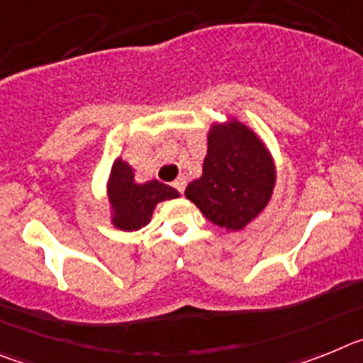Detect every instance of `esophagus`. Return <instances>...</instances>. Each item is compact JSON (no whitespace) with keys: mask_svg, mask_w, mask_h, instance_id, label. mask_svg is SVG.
<instances>
[{"mask_svg":"<svg viewBox=\"0 0 363 363\" xmlns=\"http://www.w3.org/2000/svg\"><path fill=\"white\" fill-rule=\"evenodd\" d=\"M174 189L176 191H179V192H184L185 191V185H187V179H185V176H178V178L174 179Z\"/></svg>","mask_w":363,"mask_h":363,"instance_id":"34e87169","label":"esophagus"}]
</instances>
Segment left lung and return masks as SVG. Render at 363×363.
Wrapping results in <instances>:
<instances>
[{"instance_id": "1", "label": "left lung", "mask_w": 363, "mask_h": 363, "mask_svg": "<svg viewBox=\"0 0 363 363\" xmlns=\"http://www.w3.org/2000/svg\"><path fill=\"white\" fill-rule=\"evenodd\" d=\"M277 185V163L265 142L236 118L214 121L201 176L185 196L227 233L245 229L264 213Z\"/></svg>"}]
</instances>
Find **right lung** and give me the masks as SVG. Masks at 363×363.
<instances>
[{
  "instance_id": "obj_1",
  "label": "right lung",
  "mask_w": 363,
  "mask_h": 363,
  "mask_svg": "<svg viewBox=\"0 0 363 363\" xmlns=\"http://www.w3.org/2000/svg\"><path fill=\"white\" fill-rule=\"evenodd\" d=\"M108 220L120 230H138L149 225L156 205L179 198V192L158 179H147L138 184L134 169L118 156L112 162L107 184Z\"/></svg>"
}]
</instances>
